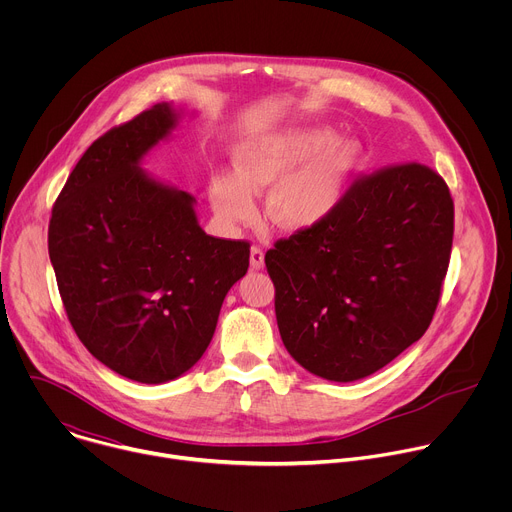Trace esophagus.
Returning <instances> with one entry per match:
<instances>
[{"label": "esophagus", "instance_id": "obj_1", "mask_svg": "<svg viewBox=\"0 0 512 512\" xmlns=\"http://www.w3.org/2000/svg\"><path fill=\"white\" fill-rule=\"evenodd\" d=\"M249 263H251V269H253V271L263 269V265H265V253H263V249H261V247H257V245H253V247H251Z\"/></svg>", "mask_w": 512, "mask_h": 512}]
</instances>
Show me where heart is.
Returning a JSON list of instances; mask_svg holds the SVG:
<instances>
[{"label": "heart", "mask_w": 512, "mask_h": 512, "mask_svg": "<svg viewBox=\"0 0 512 512\" xmlns=\"http://www.w3.org/2000/svg\"><path fill=\"white\" fill-rule=\"evenodd\" d=\"M330 127H294L245 141L235 152V176L210 184L214 210L229 223H251L255 196L265 194V221L283 233H306L344 202L362 162L354 139L338 141Z\"/></svg>", "instance_id": "b5f03b06"}]
</instances>
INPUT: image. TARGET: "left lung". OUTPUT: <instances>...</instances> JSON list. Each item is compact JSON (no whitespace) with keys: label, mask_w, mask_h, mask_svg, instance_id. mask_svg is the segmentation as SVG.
I'll return each mask as SVG.
<instances>
[{"label":"left lung","mask_w":512,"mask_h":512,"mask_svg":"<svg viewBox=\"0 0 512 512\" xmlns=\"http://www.w3.org/2000/svg\"><path fill=\"white\" fill-rule=\"evenodd\" d=\"M452 237L454 202L433 170L405 164L356 180L326 223L265 255L287 352L336 383L383 369L425 334Z\"/></svg>","instance_id":"8db88e82"}]
</instances>
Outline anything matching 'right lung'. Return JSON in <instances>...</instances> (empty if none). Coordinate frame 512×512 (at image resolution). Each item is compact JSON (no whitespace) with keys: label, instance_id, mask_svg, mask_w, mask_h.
<instances>
[{"label":"right lung","instance_id":"add662e5","mask_svg":"<svg viewBox=\"0 0 512 512\" xmlns=\"http://www.w3.org/2000/svg\"><path fill=\"white\" fill-rule=\"evenodd\" d=\"M182 119L158 103L99 137L68 176L48 227L58 291L87 350L160 385L202 358L249 243L202 231L196 198L141 168Z\"/></svg>","mask_w":512,"mask_h":512}]
</instances>
